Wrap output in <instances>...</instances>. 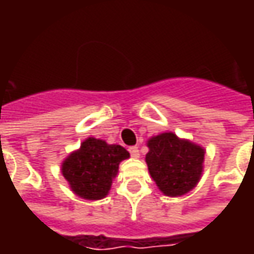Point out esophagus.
I'll return each mask as SVG.
<instances>
[{
	"label": "esophagus",
	"mask_w": 254,
	"mask_h": 254,
	"mask_svg": "<svg viewBox=\"0 0 254 254\" xmlns=\"http://www.w3.org/2000/svg\"><path fill=\"white\" fill-rule=\"evenodd\" d=\"M128 151H130V154H131V157H134V158H138L140 157V150H138V147H130L128 148Z\"/></svg>",
	"instance_id": "1"
}]
</instances>
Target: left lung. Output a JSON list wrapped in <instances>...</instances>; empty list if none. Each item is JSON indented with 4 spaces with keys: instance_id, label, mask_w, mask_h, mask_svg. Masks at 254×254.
I'll use <instances>...</instances> for the list:
<instances>
[{
    "instance_id": "left-lung-1",
    "label": "left lung",
    "mask_w": 254,
    "mask_h": 254,
    "mask_svg": "<svg viewBox=\"0 0 254 254\" xmlns=\"http://www.w3.org/2000/svg\"><path fill=\"white\" fill-rule=\"evenodd\" d=\"M150 151L145 161L152 180L168 196L190 192L200 178L203 148L172 132H162L148 140Z\"/></svg>"
}]
</instances>
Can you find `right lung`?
<instances>
[{"instance_id": "add662e5", "label": "right lung", "mask_w": 254, "mask_h": 254, "mask_svg": "<svg viewBox=\"0 0 254 254\" xmlns=\"http://www.w3.org/2000/svg\"><path fill=\"white\" fill-rule=\"evenodd\" d=\"M130 154L122 145L87 138L80 150L72 152L62 164V174L76 195L84 199H102L107 195L119 164Z\"/></svg>"}]
</instances>
